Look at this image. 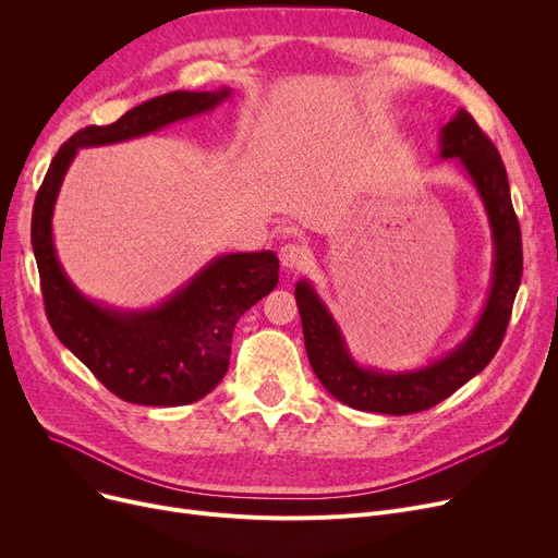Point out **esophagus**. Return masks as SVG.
<instances>
[{"label":"esophagus","instance_id":"34e87169","mask_svg":"<svg viewBox=\"0 0 558 558\" xmlns=\"http://www.w3.org/2000/svg\"><path fill=\"white\" fill-rule=\"evenodd\" d=\"M305 259H307L305 251L299 244H284L280 248V262H282L284 269H303Z\"/></svg>","mask_w":558,"mask_h":558}]
</instances>
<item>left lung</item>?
Listing matches in <instances>:
<instances>
[{"label": "left lung", "instance_id": "left-lung-1", "mask_svg": "<svg viewBox=\"0 0 558 558\" xmlns=\"http://www.w3.org/2000/svg\"><path fill=\"white\" fill-rule=\"evenodd\" d=\"M438 144H441L438 158H459L465 173L471 175L493 230V284L473 332L452 353L418 371L387 373L364 368L350 357L339 326L324 301L316 296L314 287L307 280H301L294 291L305 350L316 377L339 402L360 409V412L391 416L425 412L488 366L497 348L502 345L509 326L522 278V238L505 162L495 144L473 120V114L463 108H459L441 129Z\"/></svg>", "mask_w": 558, "mask_h": 558}]
</instances>
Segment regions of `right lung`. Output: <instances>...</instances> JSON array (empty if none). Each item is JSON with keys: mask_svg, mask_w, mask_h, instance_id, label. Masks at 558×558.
Instances as JSON below:
<instances>
[{"mask_svg": "<svg viewBox=\"0 0 558 558\" xmlns=\"http://www.w3.org/2000/svg\"><path fill=\"white\" fill-rule=\"evenodd\" d=\"M228 95V87L217 93H169L131 108L114 124L76 131L53 156L36 194L32 246L49 326L108 391L133 404H190L221 383L234 324L276 289L278 257L271 251L221 255L158 307L112 310L85 299L65 276L51 238L53 203L83 146L154 133L213 110Z\"/></svg>", "mask_w": 558, "mask_h": 558, "instance_id": "add662e5", "label": "right lung"}]
</instances>
